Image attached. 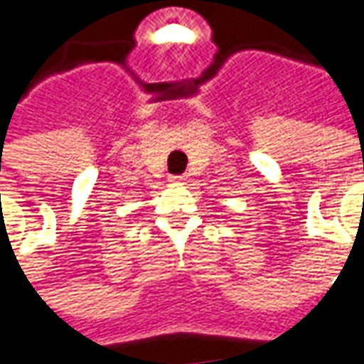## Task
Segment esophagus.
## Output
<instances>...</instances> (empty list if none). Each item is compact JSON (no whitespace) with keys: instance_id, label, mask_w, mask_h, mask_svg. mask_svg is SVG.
<instances>
[{"instance_id":"34e87169","label":"esophagus","mask_w":364,"mask_h":364,"mask_svg":"<svg viewBox=\"0 0 364 364\" xmlns=\"http://www.w3.org/2000/svg\"><path fill=\"white\" fill-rule=\"evenodd\" d=\"M169 181H171V183H185V181H187V175H171V177H169Z\"/></svg>"}]
</instances>
